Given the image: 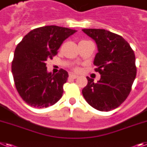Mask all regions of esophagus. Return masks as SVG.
<instances>
[{
	"instance_id": "34e87169",
	"label": "esophagus",
	"mask_w": 147,
	"mask_h": 147,
	"mask_svg": "<svg viewBox=\"0 0 147 147\" xmlns=\"http://www.w3.org/2000/svg\"><path fill=\"white\" fill-rule=\"evenodd\" d=\"M78 76L77 75H74V74H69V78H71V79H76Z\"/></svg>"
}]
</instances>
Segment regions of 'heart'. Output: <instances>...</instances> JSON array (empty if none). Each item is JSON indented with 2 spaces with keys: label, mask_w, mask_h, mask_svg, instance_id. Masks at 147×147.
<instances>
[{
  "label": "heart",
  "mask_w": 147,
  "mask_h": 147,
  "mask_svg": "<svg viewBox=\"0 0 147 147\" xmlns=\"http://www.w3.org/2000/svg\"><path fill=\"white\" fill-rule=\"evenodd\" d=\"M75 70H76V71H78V70H79V69H78V68H75Z\"/></svg>",
  "instance_id": "1"
}]
</instances>
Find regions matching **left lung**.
<instances>
[{"mask_svg": "<svg viewBox=\"0 0 147 147\" xmlns=\"http://www.w3.org/2000/svg\"><path fill=\"white\" fill-rule=\"evenodd\" d=\"M82 30L96 42L98 51L93 64L101 75L96 83L87 77L88 83L82 94L92 108L109 111L119 107L130 93L137 74L134 51L118 34L104 29Z\"/></svg>", "mask_w": 147, "mask_h": 147, "instance_id": "left-lung-1", "label": "left lung"}]
</instances>
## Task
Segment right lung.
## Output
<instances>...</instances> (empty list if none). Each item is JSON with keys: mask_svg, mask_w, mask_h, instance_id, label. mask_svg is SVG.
<instances>
[{"mask_svg": "<svg viewBox=\"0 0 147 147\" xmlns=\"http://www.w3.org/2000/svg\"><path fill=\"white\" fill-rule=\"evenodd\" d=\"M76 30L50 25L30 31L15 50L12 72L18 94L34 108H47L60 100L69 77L66 70L47 71L46 60L52 59L63 42Z\"/></svg>", "mask_w": 147, "mask_h": 147, "instance_id": "obj_1", "label": "right lung"}]
</instances>
